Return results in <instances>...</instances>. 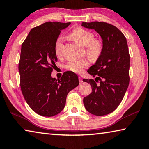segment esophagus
I'll list each match as a JSON object with an SVG mask.
<instances>
[{"instance_id":"obj_1","label":"esophagus","mask_w":149,"mask_h":149,"mask_svg":"<svg viewBox=\"0 0 149 149\" xmlns=\"http://www.w3.org/2000/svg\"><path fill=\"white\" fill-rule=\"evenodd\" d=\"M79 83L81 84V83L82 82H83V79H82V77H81V76H79Z\"/></svg>"}]
</instances>
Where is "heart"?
Segmentation results:
<instances>
[{"label":"heart","mask_w":149,"mask_h":149,"mask_svg":"<svg viewBox=\"0 0 149 149\" xmlns=\"http://www.w3.org/2000/svg\"><path fill=\"white\" fill-rule=\"evenodd\" d=\"M70 37L75 41L85 47L87 56L92 60H97L104 51V42L100 39L95 38L93 32L83 28L77 27L70 32ZM64 38L60 36L56 40L55 43V53L56 56H61L63 51ZM88 61L86 59L79 61H72L67 63V70L73 72L81 74L84 68L88 66Z\"/></svg>","instance_id":"1"}]
</instances>
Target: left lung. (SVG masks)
<instances>
[{"instance_id": "left-lung-1", "label": "left lung", "mask_w": 149, "mask_h": 149, "mask_svg": "<svg viewBox=\"0 0 149 149\" xmlns=\"http://www.w3.org/2000/svg\"><path fill=\"white\" fill-rule=\"evenodd\" d=\"M81 25L95 30L104 42L102 54L87 71L96 77L95 81L83 80L90 83L93 90L83 98V104L91 114H109L120 104L129 85L130 56L126 38L119 29L109 23L94 21L83 22Z\"/></svg>"}]
</instances>
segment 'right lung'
Instances as JSON below:
<instances>
[{
  "label": "right lung",
  "instance_id": "1",
  "mask_svg": "<svg viewBox=\"0 0 149 149\" xmlns=\"http://www.w3.org/2000/svg\"><path fill=\"white\" fill-rule=\"evenodd\" d=\"M71 23L46 22L31 30L21 45L19 63L21 92L37 114L53 117L66 104L67 94L79 85L74 72H64L60 79L51 77L57 62L55 43L61 31Z\"/></svg>",
  "mask_w": 149,
  "mask_h": 149
}]
</instances>
